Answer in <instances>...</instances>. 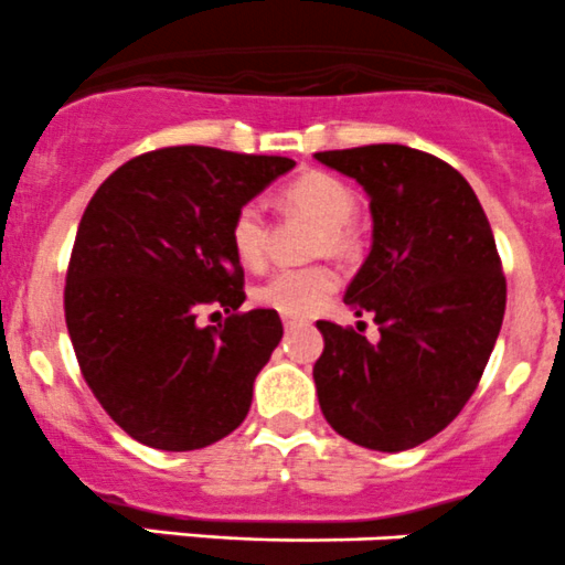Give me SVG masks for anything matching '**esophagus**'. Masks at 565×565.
<instances>
[{
    "mask_svg": "<svg viewBox=\"0 0 565 565\" xmlns=\"http://www.w3.org/2000/svg\"><path fill=\"white\" fill-rule=\"evenodd\" d=\"M284 320V328H287V331H292V328H300V326H306V320L303 317H292V315H284L281 317Z\"/></svg>",
    "mask_w": 565,
    "mask_h": 565,
    "instance_id": "esophagus-1",
    "label": "esophagus"
}]
</instances>
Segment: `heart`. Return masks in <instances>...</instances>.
<instances>
[{"instance_id": "heart-1", "label": "heart", "mask_w": 565, "mask_h": 565, "mask_svg": "<svg viewBox=\"0 0 565 565\" xmlns=\"http://www.w3.org/2000/svg\"><path fill=\"white\" fill-rule=\"evenodd\" d=\"M284 204L289 210L303 212L306 217L317 223L315 254L350 259L359 248V234L353 228V215L359 210V195L342 182L339 177L326 171H309L303 177L287 184L281 193ZM228 239L243 265L256 267L265 262L267 250V223L259 204H243L234 212ZM339 287L337 273L328 265L309 267H287V270L273 273L267 281L256 287L254 300L267 309H276L281 315L306 317L320 309Z\"/></svg>"}]
</instances>
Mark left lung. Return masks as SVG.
<instances>
[{"mask_svg":"<svg viewBox=\"0 0 565 565\" xmlns=\"http://www.w3.org/2000/svg\"><path fill=\"white\" fill-rule=\"evenodd\" d=\"M370 195L372 248L344 292L377 342L320 320L317 397L333 430L399 452L445 430L478 388L505 317L489 217L445 160L397 143L320 151Z\"/></svg>","mask_w":565,"mask_h":565,"instance_id":"obj_1","label":"left lung"}]
</instances>
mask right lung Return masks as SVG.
<instances>
[{
    "instance_id": "add662e5",
    "label": "right lung",
    "mask_w": 565,
    "mask_h": 565,
    "mask_svg": "<svg viewBox=\"0 0 565 565\" xmlns=\"http://www.w3.org/2000/svg\"><path fill=\"white\" fill-rule=\"evenodd\" d=\"M292 168L287 157L173 146L124 162L87 204L65 326L90 392L140 445L201 450L248 416L284 328L276 309L239 311L245 273L228 228ZM206 308L227 320L201 327Z\"/></svg>"
}]
</instances>
